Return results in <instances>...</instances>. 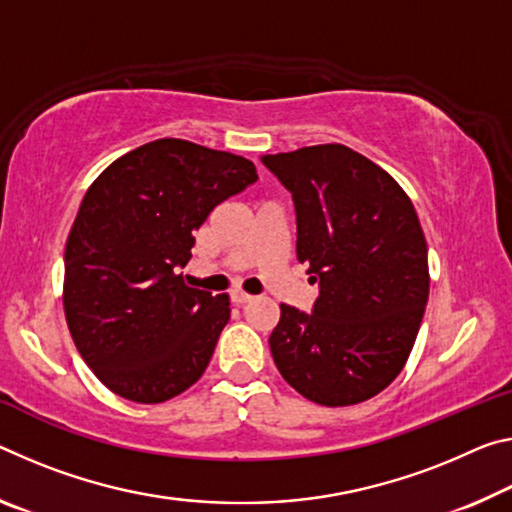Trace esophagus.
<instances>
[{"label": "esophagus", "instance_id": "34e87169", "mask_svg": "<svg viewBox=\"0 0 512 512\" xmlns=\"http://www.w3.org/2000/svg\"><path fill=\"white\" fill-rule=\"evenodd\" d=\"M230 298H232L234 305H246V303H250V300H253V296L243 294V291H232Z\"/></svg>", "mask_w": 512, "mask_h": 512}]
</instances>
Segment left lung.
I'll list each match as a JSON object with an SVG mask.
<instances>
[{"mask_svg":"<svg viewBox=\"0 0 512 512\" xmlns=\"http://www.w3.org/2000/svg\"><path fill=\"white\" fill-rule=\"evenodd\" d=\"M291 193L312 312L280 305L269 344L282 378L319 405L362 403L399 376L428 303V248L405 191L339 143L264 154Z\"/></svg>","mask_w":512,"mask_h":512,"instance_id":"left-lung-1","label":"left lung"}]
</instances>
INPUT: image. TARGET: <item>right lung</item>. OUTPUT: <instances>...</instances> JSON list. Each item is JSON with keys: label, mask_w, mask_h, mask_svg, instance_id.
Here are the masks:
<instances>
[{"label": "right lung", "mask_w": 512, "mask_h": 512, "mask_svg": "<svg viewBox=\"0 0 512 512\" xmlns=\"http://www.w3.org/2000/svg\"><path fill=\"white\" fill-rule=\"evenodd\" d=\"M257 182L253 161L159 139L86 191L66 243L63 307L81 358L111 392L161 403L205 373L230 300L186 287L193 232Z\"/></svg>", "instance_id": "add662e5"}]
</instances>
